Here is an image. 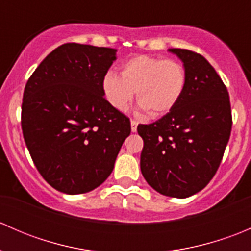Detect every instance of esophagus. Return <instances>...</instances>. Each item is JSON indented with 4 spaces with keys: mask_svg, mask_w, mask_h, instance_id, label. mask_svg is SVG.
I'll return each instance as SVG.
<instances>
[{
    "mask_svg": "<svg viewBox=\"0 0 251 251\" xmlns=\"http://www.w3.org/2000/svg\"><path fill=\"white\" fill-rule=\"evenodd\" d=\"M137 125H138L137 121L131 119V131H132V132H136V131H137Z\"/></svg>",
    "mask_w": 251,
    "mask_h": 251,
    "instance_id": "1",
    "label": "esophagus"
}]
</instances>
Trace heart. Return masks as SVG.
<instances>
[{
  "label": "heart",
  "mask_w": 251,
  "mask_h": 251,
  "mask_svg": "<svg viewBox=\"0 0 251 251\" xmlns=\"http://www.w3.org/2000/svg\"><path fill=\"white\" fill-rule=\"evenodd\" d=\"M187 83L183 65L174 59L140 54L121 63L120 75L105 73L102 91L113 108L125 110L136 97L143 110L160 116L173 110L181 100Z\"/></svg>",
  "instance_id": "b5f03b06"
}]
</instances>
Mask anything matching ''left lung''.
<instances>
[{
	"label": "left lung",
	"mask_w": 251,
	"mask_h": 251,
	"mask_svg": "<svg viewBox=\"0 0 251 251\" xmlns=\"http://www.w3.org/2000/svg\"><path fill=\"white\" fill-rule=\"evenodd\" d=\"M169 50L183 62L186 88L173 110L138 125L144 142L141 171L163 196L187 198L201 191L221 164L231 136V103L227 87L203 55Z\"/></svg>",
	"instance_id": "obj_1"
}]
</instances>
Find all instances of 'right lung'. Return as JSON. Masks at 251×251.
<instances>
[{"instance_id":"obj_1","label":"right lung","mask_w":251,"mask_h":251,"mask_svg":"<svg viewBox=\"0 0 251 251\" xmlns=\"http://www.w3.org/2000/svg\"><path fill=\"white\" fill-rule=\"evenodd\" d=\"M116 50L64 44L25 85L22 130L35 166L57 191L82 194L111 174L130 119L104 98L102 80Z\"/></svg>"}]
</instances>
